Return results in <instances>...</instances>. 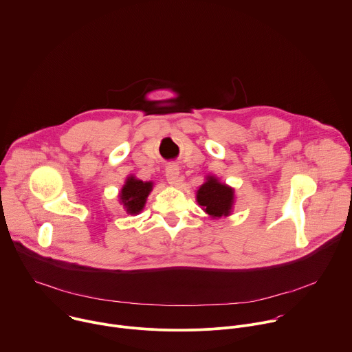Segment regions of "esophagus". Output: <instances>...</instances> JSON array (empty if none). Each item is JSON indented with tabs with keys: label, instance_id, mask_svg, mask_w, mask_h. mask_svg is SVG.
Wrapping results in <instances>:
<instances>
[{
	"label": "esophagus",
	"instance_id": "esophagus-1",
	"mask_svg": "<svg viewBox=\"0 0 352 352\" xmlns=\"http://www.w3.org/2000/svg\"><path fill=\"white\" fill-rule=\"evenodd\" d=\"M179 175H180V170H179V166L176 164H169L165 169V176H166V180L169 184L172 186H177L180 179H179Z\"/></svg>",
	"mask_w": 352,
	"mask_h": 352
}]
</instances>
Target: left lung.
Returning a JSON list of instances; mask_svg holds the SVG:
<instances>
[{
    "instance_id": "obj_1",
    "label": "left lung",
    "mask_w": 352,
    "mask_h": 352,
    "mask_svg": "<svg viewBox=\"0 0 352 352\" xmlns=\"http://www.w3.org/2000/svg\"><path fill=\"white\" fill-rule=\"evenodd\" d=\"M197 202L212 217L228 216L234 205V188L220 183L214 176H208L197 191Z\"/></svg>"
}]
</instances>
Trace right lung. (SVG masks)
I'll use <instances>...</instances> for the list:
<instances>
[{
  "label": "right lung",
  "instance_id": "right-lung-1",
  "mask_svg": "<svg viewBox=\"0 0 352 352\" xmlns=\"http://www.w3.org/2000/svg\"><path fill=\"white\" fill-rule=\"evenodd\" d=\"M151 190L153 182H143L135 176H129L121 188L120 201L129 214H138L143 210Z\"/></svg>",
  "mask_w": 352,
  "mask_h": 352
}]
</instances>
